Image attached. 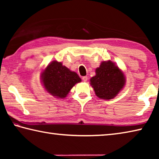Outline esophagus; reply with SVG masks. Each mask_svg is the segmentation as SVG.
Returning a JSON list of instances; mask_svg holds the SVG:
<instances>
[{
    "instance_id": "1",
    "label": "esophagus",
    "mask_w": 159,
    "mask_h": 159,
    "mask_svg": "<svg viewBox=\"0 0 159 159\" xmlns=\"http://www.w3.org/2000/svg\"><path fill=\"white\" fill-rule=\"evenodd\" d=\"M82 79H83V81L86 82V81H87V80H88V76H83V77H82Z\"/></svg>"
}]
</instances>
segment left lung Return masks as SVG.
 I'll list each match as a JSON object with an SVG mask.
<instances>
[{
  "mask_svg": "<svg viewBox=\"0 0 159 159\" xmlns=\"http://www.w3.org/2000/svg\"><path fill=\"white\" fill-rule=\"evenodd\" d=\"M95 71V76L90 79V84L96 95L104 99L114 98L125 85L124 74L111 61H103Z\"/></svg>",
  "mask_w": 159,
  "mask_h": 159,
  "instance_id": "1",
  "label": "left lung"
}]
</instances>
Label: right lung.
<instances>
[{"mask_svg": "<svg viewBox=\"0 0 159 159\" xmlns=\"http://www.w3.org/2000/svg\"><path fill=\"white\" fill-rule=\"evenodd\" d=\"M41 75L45 89L59 98H65L74 85L81 81L76 72L70 71L57 61H52Z\"/></svg>", "mask_w": 159, "mask_h": 159, "instance_id": "right-lung-1", "label": "right lung"}]
</instances>
